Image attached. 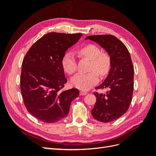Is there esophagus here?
I'll return each mask as SVG.
<instances>
[{"mask_svg": "<svg viewBox=\"0 0 156 156\" xmlns=\"http://www.w3.org/2000/svg\"><path fill=\"white\" fill-rule=\"evenodd\" d=\"M87 94L88 93L87 92H83V91L80 92V95H81V96H85V95H87Z\"/></svg>", "mask_w": 156, "mask_h": 156, "instance_id": "esophagus-1", "label": "esophagus"}]
</instances>
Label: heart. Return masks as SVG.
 <instances>
[{"label":"heart","mask_w":156,"mask_h":156,"mask_svg":"<svg viewBox=\"0 0 156 156\" xmlns=\"http://www.w3.org/2000/svg\"><path fill=\"white\" fill-rule=\"evenodd\" d=\"M79 55L91 60L90 70L92 72L88 73H78L71 80L72 84L81 90H87L96 84L99 81L98 73L104 76L109 72L111 68V58L105 52L101 51L98 46L88 44L79 49ZM63 69L68 74H73L77 70V62L75 56L72 52H67L62 60Z\"/></svg>","instance_id":"b5f03b06"}]
</instances>
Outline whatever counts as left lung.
Here are the masks:
<instances>
[{
  "mask_svg": "<svg viewBox=\"0 0 156 156\" xmlns=\"http://www.w3.org/2000/svg\"><path fill=\"white\" fill-rule=\"evenodd\" d=\"M85 40L95 41L111 58V69L107 78L96 88H108L106 94L94 93L96 102L92 115L101 122L119 119L126 112L132 100L134 70L131 56L126 45L112 35H94Z\"/></svg>",
  "mask_w": 156,
  "mask_h": 156,
  "instance_id": "8db88e82",
  "label": "left lung"
}]
</instances>
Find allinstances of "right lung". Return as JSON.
I'll return each instance as SVG.
<instances>
[{
    "label": "right lung",
    "mask_w": 156,
    "mask_h": 156,
    "mask_svg": "<svg viewBox=\"0 0 156 156\" xmlns=\"http://www.w3.org/2000/svg\"><path fill=\"white\" fill-rule=\"evenodd\" d=\"M83 36L49 32L32 45L22 63L21 91L27 111L39 120L55 123L67 116L78 89L60 92L67 83L62 65L66 51Z\"/></svg>",
    "instance_id": "obj_1"
}]
</instances>
